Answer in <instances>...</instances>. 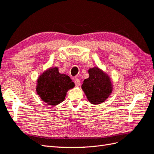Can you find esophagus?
I'll return each instance as SVG.
<instances>
[{
	"mask_svg": "<svg viewBox=\"0 0 154 154\" xmlns=\"http://www.w3.org/2000/svg\"><path fill=\"white\" fill-rule=\"evenodd\" d=\"M74 82H75V85H76L77 87H79L80 85H81V81H80V80L79 79H77V78H75Z\"/></svg>",
	"mask_w": 154,
	"mask_h": 154,
	"instance_id": "34e87169",
	"label": "esophagus"
}]
</instances>
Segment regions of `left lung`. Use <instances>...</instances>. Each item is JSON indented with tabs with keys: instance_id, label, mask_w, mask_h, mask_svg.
Returning a JSON list of instances; mask_svg holds the SVG:
<instances>
[{
	"instance_id": "left-lung-1",
	"label": "left lung",
	"mask_w": 154,
	"mask_h": 154,
	"mask_svg": "<svg viewBox=\"0 0 154 154\" xmlns=\"http://www.w3.org/2000/svg\"><path fill=\"white\" fill-rule=\"evenodd\" d=\"M89 74V77L84 80L81 87L91 103H102L112 92L109 77L98 67L90 69Z\"/></svg>"
}]
</instances>
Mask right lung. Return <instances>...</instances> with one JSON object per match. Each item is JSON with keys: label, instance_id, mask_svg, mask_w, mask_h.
Segmentation results:
<instances>
[{"label": "right lung", "instance_id": "obj_1", "mask_svg": "<svg viewBox=\"0 0 154 154\" xmlns=\"http://www.w3.org/2000/svg\"><path fill=\"white\" fill-rule=\"evenodd\" d=\"M75 84L67 75L59 73L57 67L51 68L38 80L37 93L44 102L55 106L63 102L67 91Z\"/></svg>", "mask_w": 154, "mask_h": 154}]
</instances>
